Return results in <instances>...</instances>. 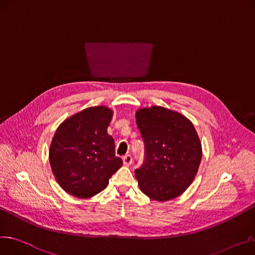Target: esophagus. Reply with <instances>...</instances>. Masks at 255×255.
<instances>
[{
	"mask_svg": "<svg viewBox=\"0 0 255 255\" xmlns=\"http://www.w3.org/2000/svg\"><path fill=\"white\" fill-rule=\"evenodd\" d=\"M123 162L125 165H130L132 163V156L131 155H125L123 157Z\"/></svg>",
	"mask_w": 255,
	"mask_h": 255,
	"instance_id": "esophagus-1",
	"label": "esophagus"
}]
</instances>
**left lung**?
I'll use <instances>...</instances> for the list:
<instances>
[{"mask_svg":"<svg viewBox=\"0 0 255 255\" xmlns=\"http://www.w3.org/2000/svg\"><path fill=\"white\" fill-rule=\"evenodd\" d=\"M135 118L144 142V161L134 171L140 190L157 202L180 196L193 182L202 160L193 124L161 106L138 110Z\"/></svg>","mask_w":255,"mask_h":255,"instance_id":"left-lung-1","label":"left lung"}]
</instances>
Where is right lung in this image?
Listing matches in <instances>:
<instances>
[{"instance_id":"1","label":"right lung","mask_w":255,"mask_h":255,"mask_svg":"<svg viewBox=\"0 0 255 255\" xmlns=\"http://www.w3.org/2000/svg\"><path fill=\"white\" fill-rule=\"evenodd\" d=\"M113 111L89 107L58 127L49 148V161L58 183L69 194L89 198L104 190L123 161L115 154L107 133Z\"/></svg>"}]
</instances>
